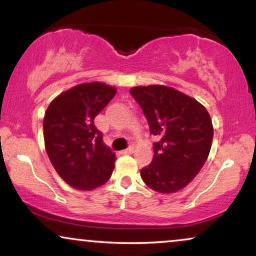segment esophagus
<instances>
[{
	"label": "esophagus",
	"instance_id": "esophagus-1",
	"mask_svg": "<svg viewBox=\"0 0 256 256\" xmlns=\"http://www.w3.org/2000/svg\"><path fill=\"white\" fill-rule=\"evenodd\" d=\"M134 152V146H130V148H128V149H125V150H122V155H128V154H132V152Z\"/></svg>",
	"mask_w": 256,
	"mask_h": 256
}]
</instances>
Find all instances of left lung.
<instances>
[{"label": "left lung", "mask_w": 256, "mask_h": 256, "mask_svg": "<svg viewBox=\"0 0 256 256\" xmlns=\"http://www.w3.org/2000/svg\"><path fill=\"white\" fill-rule=\"evenodd\" d=\"M130 94L142 108L154 143L150 165L140 170L149 188L172 194L186 186L210 155L213 140L212 119L195 98L165 85L134 86Z\"/></svg>", "instance_id": "8db88e82"}]
</instances>
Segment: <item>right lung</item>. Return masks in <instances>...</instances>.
Here are the masks:
<instances>
[{
    "label": "right lung",
    "mask_w": 256,
    "mask_h": 256,
    "mask_svg": "<svg viewBox=\"0 0 256 256\" xmlns=\"http://www.w3.org/2000/svg\"><path fill=\"white\" fill-rule=\"evenodd\" d=\"M101 82L76 85L61 92L44 114V144L58 174L78 190H94L110 178L116 154L104 143L94 119L116 96Z\"/></svg>",
    "instance_id": "add662e5"
}]
</instances>
